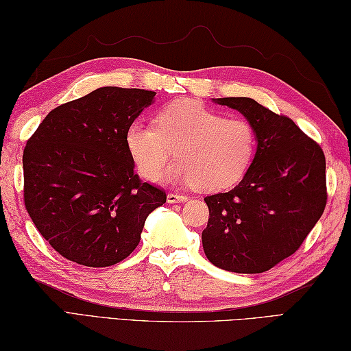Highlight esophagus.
Segmentation results:
<instances>
[{
    "mask_svg": "<svg viewBox=\"0 0 351 351\" xmlns=\"http://www.w3.org/2000/svg\"><path fill=\"white\" fill-rule=\"evenodd\" d=\"M168 203H184L188 200V195H183V194H174V193H169L167 197Z\"/></svg>",
    "mask_w": 351,
    "mask_h": 351,
    "instance_id": "esophagus-1",
    "label": "esophagus"
}]
</instances>
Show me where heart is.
I'll return each mask as SVG.
<instances>
[{
	"mask_svg": "<svg viewBox=\"0 0 351 351\" xmlns=\"http://www.w3.org/2000/svg\"><path fill=\"white\" fill-rule=\"evenodd\" d=\"M128 153L143 177L154 178L173 157L165 177L203 191L235 184L254 160L258 134L246 117H226L200 102L177 101L156 116V125L133 122L125 134Z\"/></svg>",
	"mask_w": 351,
	"mask_h": 351,
	"instance_id": "b5f03b06",
	"label": "heart"
}]
</instances>
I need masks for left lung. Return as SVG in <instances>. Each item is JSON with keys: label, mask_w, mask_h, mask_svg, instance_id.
Masks as SVG:
<instances>
[{"label": "left lung", "mask_w": 351, "mask_h": 351, "mask_svg": "<svg viewBox=\"0 0 351 351\" xmlns=\"http://www.w3.org/2000/svg\"><path fill=\"white\" fill-rule=\"evenodd\" d=\"M249 119L256 153L243 180L228 193L204 197L203 250L214 266L261 274L300 249L327 203L326 156L292 119L250 97H221Z\"/></svg>", "instance_id": "8db88e82"}]
</instances>
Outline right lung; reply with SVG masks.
<instances>
[{
  "instance_id": "add662e5",
  "label": "right lung",
  "mask_w": 351,
  "mask_h": 351,
  "mask_svg": "<svg viewBox=\"0 0 351 351\" xmlns=\"http://www.w3.org/2000/svg\"><path fill=\"white\" fill-rule=\"evenodd\" d=\"M156 93L102 87L51 110L23 154L25 209L67 260L107 267L137 247L145 220L167 202L134 173L125 134Z\"/></svg>"
}]
</instances>
